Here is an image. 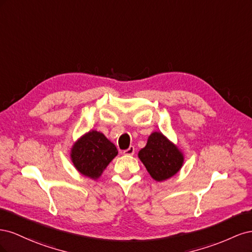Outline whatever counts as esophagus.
Masks as SVG:
<instances>
[{
    "label": "esophagus",
    "instance_id": "esophagus-1",
    "mask_svg": "<svg viewBox=\"0 0 252 252\" xmlns=\"http://www.w3.org/2000/svg\"><path fill=\"white\" fill-rule=\"evenodd\" d=\"M123 154H124L125 156H133V155H134V147H133V146H130L129 148H127L126 150H124Z\"/></svg>",
    "mask_w": 252,
    "mask_h": 252
}]
</instances>
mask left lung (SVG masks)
Segmentation results:
<instances>
[{
  "mask_svg": "<svg viewBox=\"0 0 252 252\" xmlns=\"http://www.w3.org/2000/svg\"><path fill=\"white\" fill-rule=\"evenodd\" d=\"M141 162L151 178L163 182L177 173L184 163L181 150L162 132H152L146 146L139 151Z\"/></svg>",
  "mask_w": 252,
  "mask_h": 252,
  "instance_id": "left-lung-1",
  "label": "left lung"
}]
</instances>
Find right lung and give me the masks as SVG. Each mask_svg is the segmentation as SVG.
Here are the masks:
<instances>
[{"mask_svg":"<svg viewBox=\"0 0 252 252\" xmlns=\"http://www.w3.org/2000/svg\"><path fill=\"white\" fill-rule=\"evenodd\" d=\"M118 149L106 136L91 130L73 144L70 151L71 162L85 177L96 180L106 167L117 157Z\"/></svg>","mask_w":252,"mask_h":252,"instance_id":"add662e5","label":"right lung"}]
</instances>
